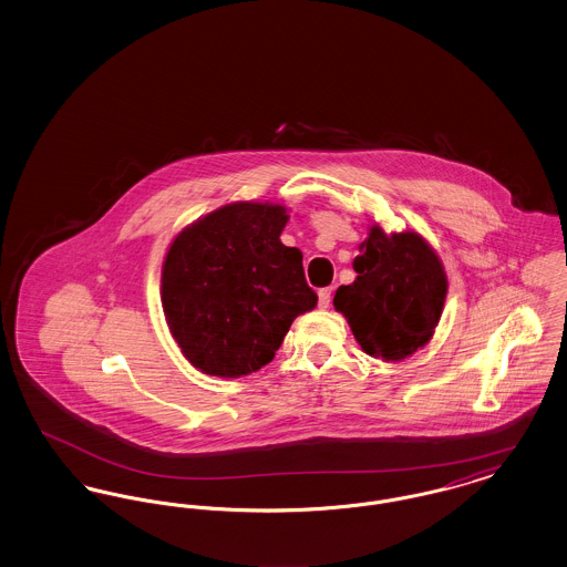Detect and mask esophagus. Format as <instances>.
<instances>
[{"instance_id":"1","label":"esophagus","mask_w":567,"mask_h":567,"mask_svg":"<svg viewBox=\"0 0 567 567\" xmlns=\"http://www.w3.org/2000/svg\"><path fill=\"white\" fill-rule=\"evenodd\" d=\"M329 301H331V289L327 287V289L319 291V306L321 308H329Z\"/></svg>"}]
</instances>
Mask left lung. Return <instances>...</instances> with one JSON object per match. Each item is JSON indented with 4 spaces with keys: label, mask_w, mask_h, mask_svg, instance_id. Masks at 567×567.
Instances as JSON below:
<instances>
[{
    "label": "left lung",
    "mask_w": 567,
    "mask_h": 567,
    "mask_svg": "<svg viewBox=\"0 0 567 567\" xmlns=\"http://www.w3.org/2000/svg\"><path fill=\"white\" fill-rule=\"evenodd\" d=\"M359 252L357 278L336 291L333 306L363 351L402 361L432 340L449 291L446 271L416 231L386 236L372 225Z\"/></svg>",
    "instance_id": "1"
}]
</instances>
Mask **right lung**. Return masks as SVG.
<instances>
[{"label": "right lung", "mask_w": 567, "mask_h": 567, "mask_svg": "<svg viewBox=\"0 0 567 567\" xmlns=\"http://www.w3.org/2000/svg\"><path fill=\"white\" fill-rule=\"evenodd\" d=\"M278 204L236 202L185 227L162 271L165 321L204 374L240 378L268 365L296 317L317 306L301 250L280 243Z\"/></svg>", "instance_id": "1"}]
</instances>
